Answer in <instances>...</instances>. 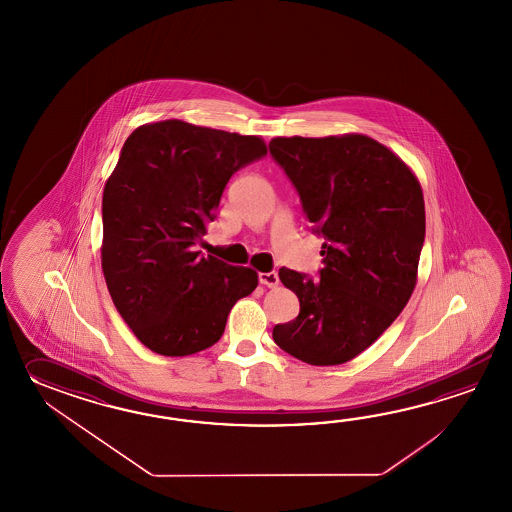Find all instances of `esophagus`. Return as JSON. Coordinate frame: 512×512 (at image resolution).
Here are the masks:
<instances>
[{"label": "esophagus", "mask_w": 512, "mask_h": 512, "mask_svg": "<svg viewBox=\"0 0 512 512\" xmlns=\"http://www.w3.org/2000/svg\"><path fill=\"white\" fill-rule=\"evenodd\" d=\"M258 280H260V283H263V285H267V287H276L278 283H280V278H278V274L276 272H260L258 274Z\"/></svg>", "instance_id": "34e87169"}]
</instances>
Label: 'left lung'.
<instances>
[{"label": "left lung", "instance_id": "8db88e82", "mask_svg": "<svg viewBox=\"0 0 512 512\" xmlns=\"http://www.w3.org/2000/svg\"><path fill=\"white\" fill-rule=\"evenodd\" d=\"M272 159L322 236L318 280L280 269L300 313L274 342L313 366L355 359L408 304L425 243V199L412 170L366 135L276 137Z\"/></svg>", "mask_w": 512, "mask_h": 512}]
</instances>
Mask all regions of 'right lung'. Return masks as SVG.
Listing matches in <instances>:
<instances>
[{"instance_id": "right-lung-1", "label": "right lung", "mask_w": 512, "mask_h": 512, "mask_svg": "<svg viewBox=\"0 0 512 512\" xmlns=\"http://www.w3.org/2000/svg\"><path fill=\"white\" fill-rule=\"evenodd\" d=\"M267 155L254 135L183 120L144 124L120 150L102 196V271L135 337L166 357L216 344L258 274L196 252L230 177Z\"/></svg>"}]
</instances>
